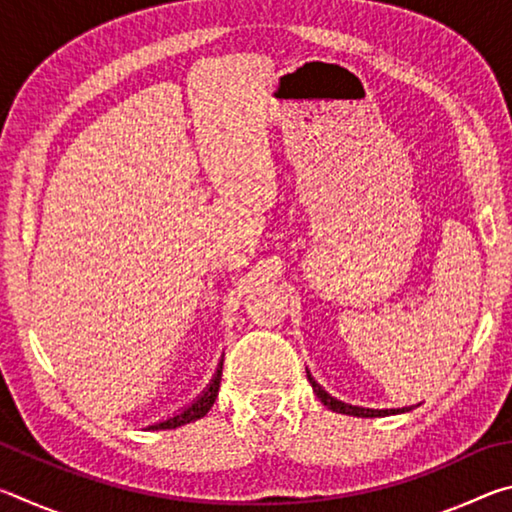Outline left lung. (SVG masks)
<instances>
[{"label": "left lung", "mask_w": 512, "mask_h": 512, "mask_svg": "<svg viewBox=\"0 0 512 512\" xmlns=\"http://www.w3.org/2000/svg\"><path fill=\"white\" fill-rule=\"evenodd\" d=\"M307 379L311 388H314V393L318 395V400L323 402L327 409H332L336 413H343V415H357V418H384V415H395V413H404V411H411V406H404V409H363V406H352V404H345L341 400H336V397L329 395L323 386L318 384V381L309 375L307 372Z\"/></svg>", "instance_id": "1"}]
</instances>
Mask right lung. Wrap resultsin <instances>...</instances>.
<instances>
[{
  "label": "right lung",
  "instance_id": "obj_1",
  "mask_svg": "<svg viewBox=\"0 0 512 512\" xmlns=\"http://www.w3.org/2000/svg\"><path fill=\"white\" fill-rule=\"evenodd\" d=\"M221 370H223V363H221L219 368H216V375L212 377L210 386H207L205 391H203L201 395H198L192 404L185 406L183 411H178L176 415H171V418H167V420L151 424L149 429H155V431H158V429H176V427H183V424H189V422H194V420H201L203 415L212 409L216 395H219Z\"/></svg>",
  "mask_w": 512,
  "mask_h": 512
}]
</instances>
